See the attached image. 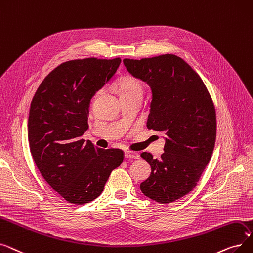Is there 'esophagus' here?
Masks as SVG:
<instances>
[{
  "instance_id": "esophagus-1",
  "label": "esophagus",
  "mask_w": 253,
  "mask_h": 253,
  "mask_svg": "<svg viewBox=\"0 0 253 253\" xmlns=\"http://www.w3.org/2000/svg\"><path fill=\"white\" fill-rule=\"evenodd\" d=\"M126 158L127 159H139L140 158V154L136 151H131V150H126L125 152Z\"/></svg>"
}]
</instances>
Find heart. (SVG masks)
Returning <instances> with one entry per match:
<instances>
[{"label":"heart","mask_w":253,"mask_h":253,"mask_svg":"<svg viewBox=\"0 0 253 253\" xmlns=\"http://www.w3.org/2000/svg\"><path fill=\"white\" fill-rule=\"evenodd\" d=\"M117 88L120 93V97L128 94H141L143 92V84L142 82L134 76L126 75L120 77L117 81ZM100 90L98 93H101Z\"/></svg>","instance_id":"b5f03b06"}]
</instances>
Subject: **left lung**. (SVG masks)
Here are the masks:
<instances>
[{
	"label": "left lung",
	"instance_id": "1",
	"mask_svg": "<svg viewBox=\"0 0 253 253\" xmlns=\"http://www.w3.org/2000/svg\"><path fill=\"white\" fill-rule=\"evenodd\" d=\"M124 64L151 88L147 128L166 134L160 160L141 153L151 174L140 188L155 202L172 203L196 187L211 160L216 139L213 101L197 72L177 55L125 58Z\"/></svg>",
	"mask_w": 253,
	"mask_h": 253
}]
</instances>
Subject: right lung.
I'll list each match as a JSON object with an SVG mask.
<instances>
[{"instance_id":"1","label":"right lung","mask_w":253,"mask_h":253,"mask_svg":"<svg viewBox=\"0 0 253 253\" xmlns=\"http://www.w3.org/2000/svg\"><path fill=\"white\" fill-rule=\"evenodd\" d=\"M122 59H74L41 82L31 103L30 150L46 182L66 201L82 205L98 198L122 149H102L81 138L88 128L89 103L115 74Z\"/></svg>"}]
</instances>
